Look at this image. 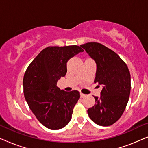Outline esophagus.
<instances>
[{
	"label": "esophagus",
	"instance_id": "1",
	"mask_svg": "<svg viewBox=\"0 0 148 148\" xmlns=\"http://www.w3.org/2000/svg\"><path fill=\"white\" fill-rule=\"evenodd\" d=\"M80 96H81V98H84V97H85L86 96V94H83V93H80Z\"/></svg>",
	"mask_w": 148,
	"mask_h": 148
}]
</instances>
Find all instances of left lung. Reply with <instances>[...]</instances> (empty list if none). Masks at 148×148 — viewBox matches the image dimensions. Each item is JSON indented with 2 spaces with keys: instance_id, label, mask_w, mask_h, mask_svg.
<instances>
[{
  "instance_id": "obj_1",
  "label": "left lung",
  "mask_w": 148,
  "mask_h": 148,
  "mask_svg": "<svg viewBox=\"0 0 148 148\" xmlns=\"http://www.w3.org/2000/svg\"><path fill=\"white\" fill-rule=\"evenodd\" d=\"M81 46L96 63L94 83L102 85L100 97L88 110L91 120L100 126H110L120 119L128 103L131 75L127 64L116 53L98 42Z\"/></svg>"
}]
</instances>
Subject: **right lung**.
Masks as SVG:
<instances>
[{
  "mask_svg": "<svg viewBox=\"0 0 148 148\" xmlns=\"http://www.w3.org/2000/svg\"><path fill=\"white\" fill-rule=\"evenodd\" d=\"M83 51L76 45L49 46L38 54L26 70L23 80L24 96L30 110L46 128L62 129L71 119L79 92L60 90L56 84L65 76L68 60Z\"/></svg>",
  "mask_w": 148,
  "mask_h": 148,
  "instance_id": "1",
  "label": "right lung"
}]
</instances>
